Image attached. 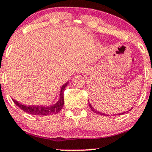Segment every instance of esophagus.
<instances>
[{
    "instance_id": "34e87169",
    "label": "esophagus",
    "mask_w": 152,
    "mask_h": 152,
    "mask_svg": "<svg viewBox=\"0 0 152 152\" xmlns=\"http://www.w3.org/2000/svg\"><path fill=\"white\" fill-rule=\"evenodd\" d=\"M85 69H86V68H85L83 66H80V67L79 68V70H78V72H79V73H83V72H84Z\"/></svg>"
}]
</instances>
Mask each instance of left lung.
<instances>
[{"instance_id": "1", "label": "left lung", "mask_w": 152, "mask_h": 152, "mask_svg": "<svg viewBox=\"0 0 152 152\" xmlns=\"http://www.w3.org/2000/svg\"><path fill=\"white\" fill-rule=\"evenodd\" d=\"M88 103H89V106H90V108H91V110H92V111L94 112V113H97V114H100V115H106V114H105V113H100V112L99 111H97V110H96L94 108L93 106H92V105L90 103H89L88 102ZM130 110H131V109H130ZM124 113H125V112H123L122 113H118V115H122V114H124Z\"/></svg>"}]
</instances>
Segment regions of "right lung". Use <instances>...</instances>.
<instances>
[{
    "label": "right lung",
    "mask_w": 152,
    "mask_h": 152,
    "mask_svg": "<svg viewBox=\"0 0 152 152\" xmlns=\"http://www.w3.org/2000/svg\"><path fill=\"white\" fill-rule=\"evenodd\" d=\"M68 84L69 83H66L61 86L58 100L52 106H26V105H23L22 103H18L14 99H12V100L16 106H18L21 110H22L24 112L28 113V114L34 115H49L56 114V113H58L63 108V106L64 104V91Z\"/></svg>",
    "instance_id": "right-lung-1"
}]
</instances>
